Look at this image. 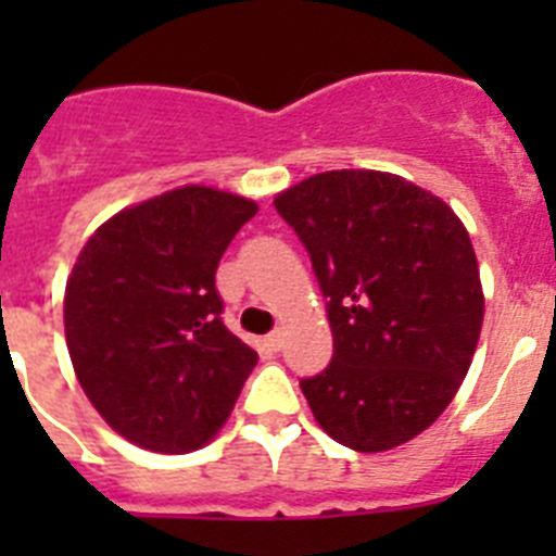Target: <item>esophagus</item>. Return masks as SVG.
Returning a JSON list of instances; mask_svg holds the SVG:
<instances>
[{"instance_id":"esophagus-1","label":"esophagus","mask_w":556,"mask_h":556,"mask_svg":"<svg viewBox=\"0 0 556 556\" xmlns=\"http://www.w3.org/2000/svg\"><path fill=\"white\" fill-rule=\"evenodd\" d=\"M264 345L269 348V351H281V331H273L264 337Z\"/></svg>"}]
</instances>
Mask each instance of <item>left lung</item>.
Returning <instances> with one entry per match:
<instances>
[{
	"instance_id": "8db88e82",
	"label": "left lung",
	"mask_w": 556,
	"mask_h": 556,
	"mask_svg": "<svg viewBox=\"0 0 556 556\" xmlns=\"http://www.w3.org/2000/svg\"><path fill=\"white\" fill-rule=\"evenodd\" d=\"M275 208L328 298L331 365L301 381L317 424L362 454L429 429L468 376L484 320L465 225L431 191L376 169L312 175Z\"/></svg>"
}]
</instances>
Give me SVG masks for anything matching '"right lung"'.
I'll return each instance as SVG.
<instances>
[{
	"instance_id": "obj_1",
	"label": "right lung",
	"mask_w": 556,
	"mask_h": 556,
	"mask_svg": "<svg viewBox=\"0 0 556 556\" xmlns=\"http://www.w3.org/2000/svg\"><path fill=\"white\" fill-rule=\"evenodd\" d=\"M258 205L184 186L113 214L66 281L63 326L94 409L139 448L189 454L223 429L258 353L225 328L219 258Z\"/></svg>"
}]
</instances>
